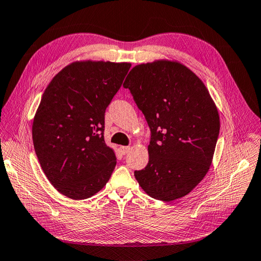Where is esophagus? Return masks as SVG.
<instances>
[{
  "label": "esophagus",
  "mask_w": 261,
  "mask_h": 261,
  "mask_svg": "<svg viewBox=\"0 0 261 261\" xmlns=\"http://www.w3.org/2000/svg\"><path fill=\"white\" fill-rule=\"evenodd\" d=\"M130 149H131L130 147H125V145H122V147H120V151H121V152H122V154L128 153Z\"/></svg>",
  "instance_id": "obj_1"
}]
</instances>
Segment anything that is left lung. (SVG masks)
<instances>
[{
	"mask_svg": "<svg viewBox=\"0 0 261 261\" xmlns=\"http://www.w3.org/2000/svg\"><path fill=\"white\" fill-rule=\"evenodd\" d=\"M151 131L149 162L135 171L150 197L173 201L209 171L220 130L218 109L203 82L177 61L136 65L123 83Z\"/></svg>",
	"mask_w": 261,
	"mask_h": 261,
	"instance_id": "8db88e82",
	"label": "left lung"
}]
</instances>
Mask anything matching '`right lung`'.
Masks as SVG:
<instances>
[{
  "label": "right lung",
  "mask_w": 261,
  "mask_h": 261,
  "mask_svg": "<svg viewBox=\"0 0 261 261\" xmlns=\"http://www.w3.org/2000/svg\"><path fill=\"white\" fill-rule=\"evenodd\" d=\"M131 63L76 61L46 87L32 125L42 170L56 189L74 200L98 193L117 165L105 142V113Z\"/></svg>",
  "instance_id": "add662e5"
}]
</instances>
